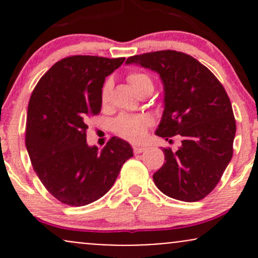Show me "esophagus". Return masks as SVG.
Listing matches in <instances>:
<instances>
[{
    "instance_id": "obj_1",
    "label": "esophagus",
    "mask_w": 258,
    "mask_h": 258,
    "mask_svg": "<svg viewBox=\"0 0 258 258\" xmlns=\"http://www.w3.org/2000/svg\"><path fill=\"white\" fill-rule=\"evenodd\" d=\"M144 150H146V148L144 147H133V153L135 154H141L143 153Z\"/></svg>"
}]
</instances>
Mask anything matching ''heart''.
<instances>
[{
	"label": "heart",
	"instance_id": "1",
	"mask_svg": "<svg viewBox=\"0 0 258 258\" xmlns=\"http://www.w3.org/2000/svg\"><path fill=\"white\" fill-rule=\"evenodd\" d=\"M127 81L130 85L135 88L136 92H138L144 86L152 85L153 81L147 74L139 73V72H132L127 75ZM110 81H105L102 87V92H100V99L103 103H105L109 98L110 94ZM152 125V119L148 115L139 114V115H126L122 114L117 116L116 119L112 122V130L120 137L127 139L131 142H138L143 138L144 133H146L147 128Z\"/></svg>",
	"mask_w": 258,
	"mask_h": 258
}]
</instances>
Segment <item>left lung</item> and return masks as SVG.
Returning <instances> with one entry per match:
<instances>
[{
    "mask_svg": "<svg viewBox=\"0 0 258 258\" xmlns=\"http://www.w3.org/2000/svg\"><path fill=\"white\" fill-rule=\"evenodd\" d=\"M126 63L160 74L165 109L156 135L166 141L173 136L182 138L177 152L164 148L166 161L153 174L156 186L180 201L204 199L233 156L236 123L226 90L205 65L183 52L143 53Z\"/></svg>",
    "mask_w": 258,
    "mask_h": 258,
    "instance_id": "8db88e82",
    "label": "left lung"
}]
</instances>
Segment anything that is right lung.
<instances>
[{"instance_id":"obj_1","label":"right lung","mask_w":258,"mask_h":258,"mask_svg":"<svg viewBox=\"0 0 258 258\" xmlns=\"http://www.w3.org/2000/svg\"><path fill=\"white\" fill-rule=\"evenodd\" d=\"M123 60L70 55L53 65L32 91L26 149L44 188L65 205L85 206L102 198L133 156L131 146L117 137L100 153L86 142L88 117L102 109L105 78Z\"/></svg>"}]
</instances>
